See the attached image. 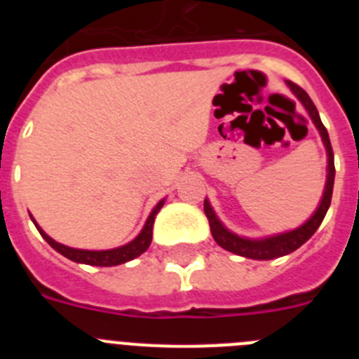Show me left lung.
<instances>
[{
	"instance_id": "8db88e82",
	"label": "left lung",
	"mask_w": 359,
	"mask_h": 359,
	"mask_svg": "<svg viewBox=\"0 0 359 359\" xmlns=\"http://www.w3.org/2000/svg\"><path fill=\"white\" fill-rule=\"evenodd\" d=\"M286 84L290 86V90L293 91L294 97L302 102V106L306 107V111L309 113L311 120H313V123H315L316 129H318L320 136H322L325 151H327V182H325L323 196L322 199H320V205L315 210V214L311 215L302 226L294 228V230L277 233V236L271 237H264V239H248V237H241L237 236V233H233V231L228 230V228L219 221V217L215 215L214 208L210 207L208 199H205V214H207L208 223H210V231L212 237L215 239V243H217L221 248L236 253V255L246 257V259H257V261H271V259H277V257L287 255V253L300 248L307 239H311V236L318 230L323 217L327 214L332 198V187H334V154H332L327 129H325V126H323L322 120H320L318 109H316V106L309 98V95H307L300 86L294 84V82L291 81H287Z\"/></svg>"
}]
</instances>
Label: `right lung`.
I'll use <instances>...</instances> for the list:
<instances>
[{"mask_svg": "<svg viewBox=\"0 0 359 359\" xmlns=\"http://www.w3.org/2000/svg\"><path fill=\"white\" fill-rule=\"evenodd\" d=\"M165 199H161L158 203L156 207L152 208V212L149 214L147 221H145L144 228L131 243L123 244V246H118V248H113V250H77V248H69V246H65V244L57 243L53 241L52 237L46 236L44 233L43 228L36 223V219L32 217L36 228L39 230V233L43 236V239L52 246L55 252H59L61 255H65L66 259L73 262H81V264H90V266H118L123 264V262L133 261L136 257H140L145 250L151 246V241H152V224H154V219H156V214L161 210L163 207Z\"/></svg>", "mask_w": 359, "mask_h": 359, "instance_id": "1", "label": "right lung"}]
</instances>
